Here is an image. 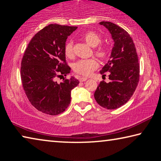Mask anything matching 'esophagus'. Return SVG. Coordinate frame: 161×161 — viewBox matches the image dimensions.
Masks as SVG:
<instances>
[{
	"mask_svg": "<svg viewBox=\"0 0 161 161\" xmlns=\"http://www.w3.org/2000/svg\"><path fill=\"white\" fill-rule=\"evenodd\" d=\"M87 80H88V78H87V77H80V81H84Z\"/></svg>",
	"mask_w": 161,
	"mask_h": 161,
	"instance_id": "obj_1",
	"label": "esophagus"
}]
</instances>
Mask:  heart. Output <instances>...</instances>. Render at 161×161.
<instances>
[{
    "mask_svg": "<svg viewBox=\"0 0 161 161\" xmlns=\"http://www.w3.org/2000/svg\"><path fill=\"white\" fill-rule=\"evenodd\" d=\"M81 38L84 42L92 47H96L102 42V37L99 34L93 31L84 32L81 35ZM94 53L101 59H105L108 57V50L103 47H99L95 49ZM64 54L67 58H72L73 55V42L68 40L64 45ZM98 67L97 62L94 59H81L73 64V69L78 74L87 76L91 74L92 71Z\"/></svg>",
    "mask_w": 161,
    "mask_h": 161,
    "instance_id": "1",
    "label": "heart"
}]
</instances>
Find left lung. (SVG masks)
<instances>
[{
  "label": "left lung",
  "mask_w": 161,
  "mask_h": 161,
  "mask_svg": "<svg viewBox=\"0 0 161 161\" xmlns=\"http://www.w3.org/2000/svg\"><path fill=\"white\" fill-rule=\"evenodd\" d=\"M110 32L114 40L110 59L101 75L108 72L110 81H101L94 92L95 100L107 109H116L124 105L135 92L139 81L140 68L134 43L129 34L111 22L99 23Z\"/></svg>",
  "instance_id": "8db88e82"
}]
</instances>
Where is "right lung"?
<instances>
[{
	"label": "right lung",
	"mask_w": 161,
	"mask_h": 161,
	"mask_svg": "<svg viewBox=\"0 0 161 161\" xmlns=\"http://www.w3.org/2000/svg\"><path fill=\"white\" fill-rule=\"evenodd\" d=\"M77 27L50 24L35 35L26 48L21 62L20 76L30 102L38 111L58 115L69 107L71 91L80 81L74 77L62 82L59 75L66 76L70 67L65 60L67 37Z\"/></svg>",
	"instance_id": "obj_1"
}]
</instances>
